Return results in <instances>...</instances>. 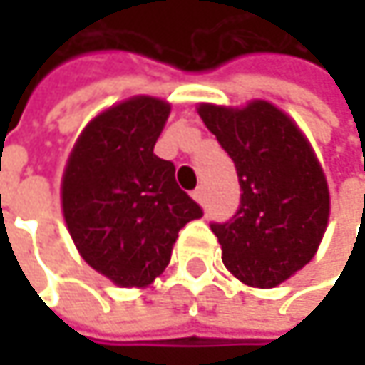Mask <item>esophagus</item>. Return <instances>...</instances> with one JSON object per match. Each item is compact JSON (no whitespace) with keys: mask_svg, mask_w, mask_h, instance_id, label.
<instances>
[{"mask_svg":"<svg viewBox=\"0 0 365 365\" xmlns=\"http://www.w3.org/2000/svg\"><path fill=\"white\" fill-rule=\"evenodd\" d=\"M192 199H195V201H197V203H199V205H203V201H205L203 187H199V189L192 190Z\"/></svg>","mask_w":365,"mask_h":365,"instance_id":"esophagus-1","label":"esophagus"}]
</instances>
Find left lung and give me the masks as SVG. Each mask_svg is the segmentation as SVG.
<instances>
[{"instance_id":"8db88e82","label":"left lung","mask_w":365,"mask_h":365,"mask_svg":"<svg viewBox=\"0 0 365 365\" xmlns=\"http://www.w3.org/2000/svg\"><path fill=\"white\" fill-rule=\"evenodd\" d=\"M197 113L232 156L242 205L213 223L223 266L252 288H274L315 258L329 223L327 176L309 138L266 99L199 103Z\"/></svg>"}]
</instances>
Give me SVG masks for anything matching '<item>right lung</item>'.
Segmentation results:
<instances>
[{"instance_id":"right-lung-1","label":"right lung","mask_w":365,"mask_h":365,"mask_svg":"<svg viewBox=\"0 0 365 365\" xmlns=\"http://www.w3.org/2000/svg\"><path fill=\"white\" fill-rule=\"evenodd\" d=\"M170 103L133 95L93 118L61 180L66 230L81 258L115 287L146 288L173 256L180 227L203 217L176 185L175 164L154 154Z\"/></svg>"}]
</instances>
